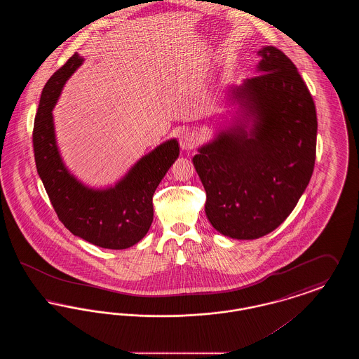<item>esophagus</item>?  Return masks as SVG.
I'll return each instance as SVG.
<instances>
[{"label": "esophagus", "mask_w": 359, "mask_h": 359, "mask_svg": "<svg viewBox=\"0 0 359 359\" xmlns=\"http://www.w3.org/2000/svg\"><path fill=\"white\" fill-rule=\"evenodd\" d=\"M179 142H180L182 149L189 151L198 145V136L187 129V130L182 132V135L179 137Z\"/></svg>", "instance_id": "1"}]
</instances>
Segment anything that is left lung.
Returning a JSON list of instances; mask_svg holds the SVG:
<instances>
[{"mask_svg":"<svg viewBox=\"0 0 359 359\" xmlns=\"http://www.w3.org/2000/svg\"><path fill=\"white\" fill-rule=\"evenodd\" d=\"M258 55L259 75L231 90L243 121L192 158L205 189V215L230 238H259L277 229L297 205L315 167L318 120L306 82L276 47Z\"/></svg>","mask_w":359,"mask_h":359,"instance_id":"8db88e82","label":"left lung"}]
</instances>
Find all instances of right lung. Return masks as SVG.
Here are the masks:
<instances>
[{"mask_svg":"<svg viewBox=\"0 0 359 359\" xmlns=\"http://www.w3.org/2000/svg\"><path fill=\"white\" fill-rule=\"evenodd\" d=\"M75 53L44 86L34 117V161L59 221L69 231L104 249H128L145 237L154 221V191L179 157L173 138L137 161L114 187L93 189L76 180L59 154L52 109L66 81L82 65Z\"/></svg>","mask_w":359,"mask_h":359,"instance_id":"add662e5","label":"right lung"}]
</instances>
